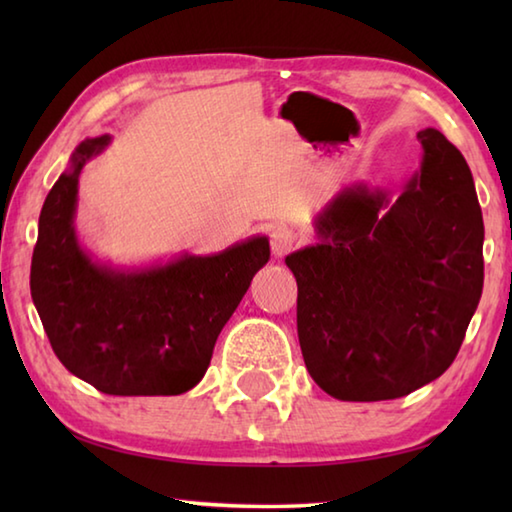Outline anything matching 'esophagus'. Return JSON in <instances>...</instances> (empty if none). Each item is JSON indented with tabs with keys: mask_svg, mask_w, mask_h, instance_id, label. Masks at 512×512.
<instances>
[{
	"mask_svg": "<svg viewBox=\"0 0 512 512\" xmlns=\"http://www.w3.org/2000/svg\"><path fill=\"white\" fill-rule=\"evenodd\" d=\"M295 242H297V233L292 231L290 226L279 224L270 231V248H273V255L277 257L288 255L292 246H295Z\"/></svg>",
	"mask_w": 512,
	"mask_h": 512,
	"instance_id": "esophagus-1",
	"label": "esophagus"
}]
</instances>
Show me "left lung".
<instances>
[{"label":"left lung","instance_id":"1","mask_svg":"<svg viewBox=\"0 0 512 512\" xmlns=\"http://www.w3.org/2000/svg\"><path fill=\"white\" fill-rule=\"evenodd\" d=\"M396 200L347 189L314 220L321 242L286 257L303 361L325 394L374 402L447 372L480 303L484 222L471 169L438 129Z\"/></svg>","mask_w":512,"mask_h":512}]
</instances>
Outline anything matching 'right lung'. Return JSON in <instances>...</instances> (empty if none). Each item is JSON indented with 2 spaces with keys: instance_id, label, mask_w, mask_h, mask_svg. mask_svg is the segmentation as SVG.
Segmentation results:
<instances>
[{
  "instance_id": "obj_1",
  "label": "right lung",
  "mask_w": 512,
  "mask_h": 512,
  "mask_svg": "<svg viewBox=\"0 0 512 512\" xmlns=\"http://www.w3.org/2000/svg\"><path fill=\"white\" fill-rule=\"evenodd\" d=\"M112 143L88 138L39 215L30 292L68 372L110 396H178L202 380L226 321L270 259L266 237L217 255L114 270L92 262L74 231L79 176Z\"/></svg>"
}]
</instances>
